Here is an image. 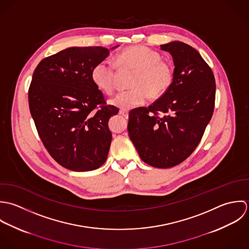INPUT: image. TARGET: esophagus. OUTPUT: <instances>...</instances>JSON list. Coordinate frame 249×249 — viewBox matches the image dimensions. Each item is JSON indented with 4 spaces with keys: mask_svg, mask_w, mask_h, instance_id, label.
<instances>
[{
    "mask_svg": "<svg viewBox=\"0 0 249 249\" xmlns=\"http://www.w3.org/2000/svg\"><path fill=\"white\" fill-rule=\"evenodd\" d=\"M119 113H120L122 116H124L125 118H128V115H129V112H128V110H125V109H121V110H119Z\"/></svg>",
    "mask_w": 249,
    "mask_h": 249,
    "instance_id": "esophagus-1",
    "label": "esophagus"
}]
</instances>
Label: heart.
I'll use <instances>...</instances> for the list:
<instances>
[{"mask_svg": "<svg viewBox=\"0 0 249 249\" xmlns=\"http://www.w3.org/2000/svg\"><path fill=\"white\" fill-rule=\"evenodd\" d=\"M116 62L122 68L138 70L132 87L133 89L122 91L110 100V104L129 109L143 106L150 96L158 98L170 87L173 71L168 62L160 59V54L143 45H134L121 51L116 55ZM93 84L107 94H111L116 88V71L114 64L108 59L96 63L91 70Z\"/></svg>", "mask_w": 249, "mask_h": 249, "instance_id": "b5f03b06", "label": "heart"}]
</instances>
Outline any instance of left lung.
Listing matches in <instances>:
<instances>
[{
    "instance_id": "obj_1",
    "label": "left lung",
    "mask_w": 249,
    "mask_h": 249,
    "mask_svg": "<svg viewBox=\"0 0 249 249\" xmlns=\"http://www.w3.org/2000/svg\"><path fill=\"white\" fill-rule=\"evenodd\" d=\"M160 50L172 56V83L152 106L129 113L128 132L144 162L169 168L197 147L213 112L215 81L212 69L192 46L172 41L160 45Z\"/></svg>"
}]
</instances>
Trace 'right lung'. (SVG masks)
<instances>
[{
    "instance_id": "right-lung-1",
    "label": "right lung",
    "mask_w": 249,
    "mask_h": 249,
    "mask_svg": "<svg viewBox=\"0 0 249 249\" xmlns=\"http://www.w3.org/2000/svg\"><path fill=\"white\" fill-rule=\"evenodd\" d=\"M108 54L104 47H70L42 59L33 75L29 106L38 135L53 159L73 171L97 169L107 158V122L118 108L104 105L90 74Z\"/></svg>"
}]
</instances>
